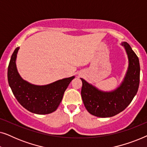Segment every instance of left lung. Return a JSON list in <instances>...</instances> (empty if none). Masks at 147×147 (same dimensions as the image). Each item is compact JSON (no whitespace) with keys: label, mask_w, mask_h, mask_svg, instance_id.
I'll return each instance as SVG.
<instances>
[{"label":"left lung","mask_w":147,"mask_h":147,"mask_svg":"<svg viewBox=\"0 0 147 147\" xmlns=\"http://www.w3.org/2000/svg\"><path fill=\"white\" fill-rule=\"evenodd\" d=\"M126 50L128 67L119 87L111 92L100 90L81 78V95L88 112L100 118L112 117L119 114L130 104L137 93L140 82L139 59L129 44L121 43Z\"/></svg>","instance_id":"1"}]
</instances>
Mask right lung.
Wrapping results in <instances>:
<instances>
[{"label":"right lung","mask_w":147,"mask_h":147,"mask_svg":"<svg viewBox=\"0 0 147 147\" xmlns=\"http://www.w3.org/2000/svg\"><path fill=\"white\" fill-rule=\"evenodd\" d=\"M18 47L14 51L8 67V82L12 92L22 106L37 114H47L55 111L63 94L75 76L63 78L45 86H37L24 80L16 65Z\"/></svg>","instance_id":"add662e5"}]
</instances>
